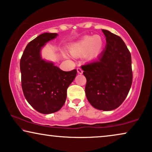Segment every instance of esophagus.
Wrapping results in <instances>:
<instances>
[{
  "label": "esophagus",
  "mask_w": 152,
  "mask_h": 152,
  "mask_svg": "<svg viewBox=\"0 0 152 152\" xmlns=\"http://www.w3.org/2000/svg\"><path fill=\"white\" fill-rule=\"evenodd\" d=\"M77 72L79 74H82V72H83V70H82V68H80V67H78V68H77Z\"/></svg>",
  "instance_id": "34e87169"
}]
</instances>
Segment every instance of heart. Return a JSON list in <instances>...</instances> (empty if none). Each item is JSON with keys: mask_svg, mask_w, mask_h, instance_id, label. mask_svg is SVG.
<instances>
[{"mask_svg": "<svg viewBox=\"0 0 152 152\" xmlns=\"http://www.w3.org/2000/svg\"><path fill=\"white\" fill-rule=\"evenodd\" d=\"M102 40L100 36H86L70 48V52L74 56H80L86 52V58L91 59L97 56L101 50Z\"/></svg>", "mask_w": 152, "mask_h": 152, "instance_id": "b5f03b06", "label": "heart"}]
</instances>
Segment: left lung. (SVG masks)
Here are the masks:
<instances>
[{
    "label": "left lung",
    "instance_id": "8db88e82",
    "mask_svg": "<svg viewBox=\"0 0 152 152\" xmlns=\"http://www.w3.org/2000/svg\"><path fill=\"white\" fill-rule=\"evenodd\" d=\"M105 49L98 60L81 66L86 78L85 93L94 107L103 111L115 110L127 97L132 82L131 55L123 40L102 29Z\"/></svg>",
    "mask_w": 152,
    "mask_h": 152
}]
</instances>
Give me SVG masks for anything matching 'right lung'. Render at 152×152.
Instances as JSON below:
<instances>
[{
    "mask_svg": "<svg viewBox=\"0 0 152 152\" xmlns=\"http://www.w3.org/2000/svg\"><path fill=\"white\" fill-rule=\"evenodd\" d=\"M57 33H42L26 47L20 60L21 87L26 99L38 112L51 114L64 105L67 88L75 78L77 70L66 72L40 56L45 43Z\"/></svg>",
    "mask_w": 152,
    "mask_h": 152,
    "instance_id": "obj_1",
    "label": "right lung"
}]
</instances>
